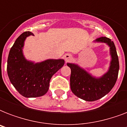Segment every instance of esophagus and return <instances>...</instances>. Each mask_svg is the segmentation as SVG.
Wrapping results in <instances>:
<instances>
[{"label":"esophagus","instance_id":"esophagus-1","mask_svg":"<svg viewBox=\"0 0 127 127\" xmlns=\"http://www.w3.org/2000/svg\"><path fill=\"white\" fill-rule=\"evenodd\" d=\"M72 58V56L70 54H66L64 56V59L65 62H68L70 60H71Z\"/></svg>","mask_w":127,"mask_h":127}]
</instances>
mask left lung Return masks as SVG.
<instances>
[{"label": "left lung", "mask_w": 127, "mask_h": 127, "mask_svg": "<svg viewBox=\"0 0 127 127\" xmlns=\"http://www.w3.org/2000/svg\"><path fill=\"white\" fill-rule=\"evenodd\" d=\"M97 42L107 43L110 47L111 61L109 70L100 78H95L78 65L67 63L71 69L70 88L73 94L87 101H94L107 94L113 88L118 77L119 63L116 48L110 39L101 37Z\"/></svg>", "instance_id": "8db88e82"}]
</instances>
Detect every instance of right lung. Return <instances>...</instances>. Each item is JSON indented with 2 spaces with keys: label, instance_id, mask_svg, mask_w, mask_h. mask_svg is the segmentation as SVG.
Listing matches in <instances>:
<instances>
[{
  "label": "right lung",
  "instance_id": "1",
  "mask_svg": "<svg viewBox=\"0 0 127 127\" xmlns=\"http://www.w3.org/2000/svg\"><path fill=\"white\" fill-rule=\"evenodd\" d=\"M33 35L25 32L16 39L9 52L7 72L10 81L17 91L26 97L45 95L49 88L51 78L64 64L63 59H48L34 63L27 61L22 48L27 37Z\"/></svg>",
  "mask_w": 127,
  "mask_h": 127
}]
</instances>
